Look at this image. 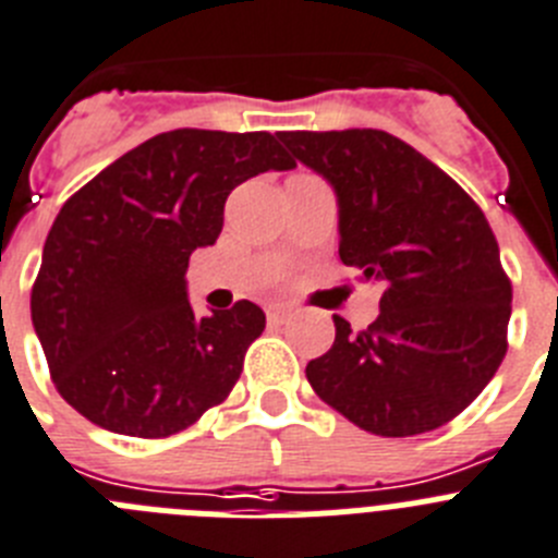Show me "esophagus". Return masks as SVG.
Segmentation results:
<instances>
[{
	"label": "esophagus",
	"instance_id": "1",
	"mask_svg": "<svg viewBox=\"0 0 558 558\" xmlns=\"http://www.w3.org/2000/svg\"><path fill=\"white\" fill-rule=\"evenodd\" d=\"M290 318V311L284 304H270L268 307V325H284Z\"/></svg>",
	"mask_w": 558,
	"mask_h": 558
}]
</instances>
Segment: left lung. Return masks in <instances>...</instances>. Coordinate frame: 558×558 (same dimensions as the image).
<instances>
[{
	"label": "left lung",
	"instance_id": "8db88e82",
	"mask_svg": "<svg viewBox=\"0 0 558 558\" xmlns=\"http://www.w3.org/2000/svg\"><path fill=\"white\" fill-rule=\"evenodd\" d=\"M338 203V256L380 288L366 330L332 316L336 341L307 364L316 395L380 437L449 423L506 359L511 318L485 214L442 169L380 130L276 132Z\"/></svg>",
	"mask_w": 558,
	"mask_h": 558
}]
</instances>
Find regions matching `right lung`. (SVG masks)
I'll list each match as a JSON object with an SVG mask.
<instances>
[{
  "mask_svg": "<svg viewBox=\"0 0 558 558\" xmlns=\"http://www.w3.org/2000/svg\"><path fill=\"white\" fill-rule=\"evenodd\" d=\"M270 132L174 130L66 199L31 293L52 384L95 426L169 437L228 398L265 330L254 302L194 316L189 256L217 242L228 194L293 169Z\"/></svg>",
  "mask_w": 558,
  "mask_h": 558,
  "instance_id": "add662e5",
  "label": "right lung"
}]
</instances>
